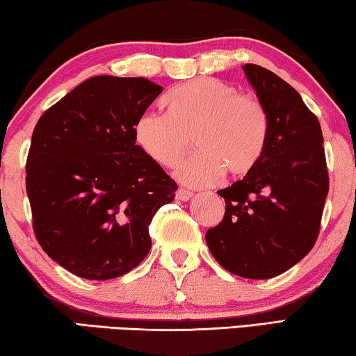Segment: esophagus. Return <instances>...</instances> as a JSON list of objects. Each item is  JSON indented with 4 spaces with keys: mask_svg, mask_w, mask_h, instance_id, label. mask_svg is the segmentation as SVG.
Wrapping results in <instances>:
<instances>
[{
    "mask_svg": "<svg viewBox=\"0 0 356 356\" xmlns=\"http://www.w3.org/2000/svg\"><path fill=\"white\" fill-rule=\"evenodd\" d=\"M193 195H194V193H191L189 189L179 188V189L177 191V199H178V200H189L191 197H193Z\"/></svg>",
    "mask_w": 356,
    "mask_h": 356,
    "instance_id": "34e87169",
    "label": "esophagus"
}]
</instances>
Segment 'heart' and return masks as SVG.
Returning <instances> with one entry per match:
<instances>
[{"label":"heart","instance_id":"1","mask_svg":"<svg viewBox=\"0 0 356 356\" xmlns=\"http://www.w3.org/2000/svg\"><path fill=\"white\" fill-rule=\"evenodd\" d=\"M168 114L149 111L138 118L136 141L143 152L163 168H177L194 141L199 156L178 170L189 186L249 173L264 156L268 114L257 97L239 95L216 79H195L167 96Z\"/></svg>","mask_w":356,"mask_h":356}]
</instances>
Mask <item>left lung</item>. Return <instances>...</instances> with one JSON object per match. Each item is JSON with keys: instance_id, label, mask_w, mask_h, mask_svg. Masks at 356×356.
<instances>
[{"instance_id": "left-lung-1", "label": "left lung", "mask_w": 356, "mask_h": 356, "mask_svg": "<svg viewBox=\"0 0 356 356\" xmlns=\"http://www.w3.org/2000/svg\"><path fill=\"white\" fill-rule=\"evenodd\" d=\"M268 114L260 162L220 189L225 216L205 234L215 260L233 275L268 280L313 249L329 191L323 133L298 92L271 70L242 65Z\"/></svg>"}]
</instances>
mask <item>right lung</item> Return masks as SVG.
I'll list each match as a JSON object with an SVG mask.
<instances>
[{
    "instance_id": "1",
    "label": "right lung",
    "mask_w": 356,
    "mask_h": 356,
    "mask_svg": "<svg viewBox=\"0 0 356 356\" xmlns=\"http://www.w3.org/2000/svg\"><path fill=\"white\" fill-rule=\"evenodd\" d=\"M162 86L99 75L51 106L25 165L33 233L67 271L118 277L151 250L149 225L175 199V179L136 144L135 127Z\"/></svg>"
}]
</instances>
